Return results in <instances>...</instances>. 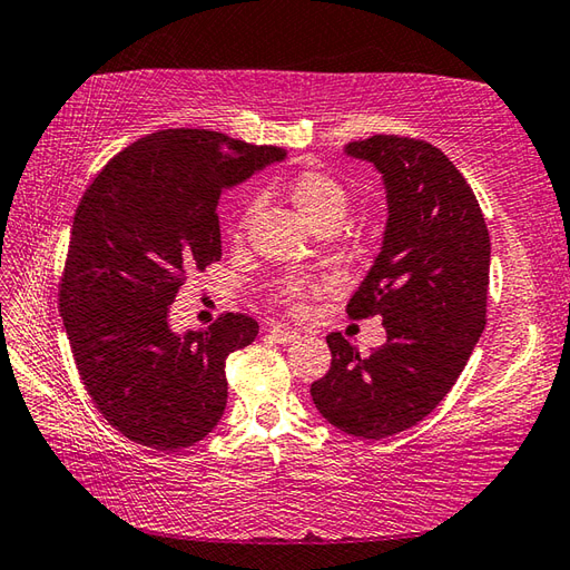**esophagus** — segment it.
<instances>
[{"mask_svg":"<svg viewBox=\"0 0 570 570\" xmlns=\"http://www.w3.org/2000/svg\"><path fill=\"white\" fill-rule=\"evenodd\" d=\"M269 337H272L274 343L288 345V343H296V341H298V333L284 328V325H272V328H269Z\"/></svg>","mask_w":570,"mask_h":570,"instance_id":"34e87169","label":"esophagus"}]
</instances>
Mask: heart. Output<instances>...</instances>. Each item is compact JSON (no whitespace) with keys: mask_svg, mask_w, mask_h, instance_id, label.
Wrapping results in <instances>:
<instances>
[{"mask_svg":"<svg viewBox=\"0 0 570 570\" xmlns=\"http://www.w3.org/2000/svg\"><path fill=\"white\" fill-rule=\"evenodd\" d=\"M286 190H288V198H292V203L296 205V210L311 227H318L328 220H337V223L343 220L347 193L337 178L316 171V168H306V171H298L292 180H288ZM247 215L249 210L239 217L237 235L242 233V227H245ZM311 288L313 286L306 282L288 278V282H284L282 288H278V298H282L286 306L301 308Z\"/></svg>","mask_w":570,"mask_h":570,"instance_id":"b5f03b06","label":"heart"}]
</instances>
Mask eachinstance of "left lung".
Here are the masks:
<instances>
[{
  "label": "left lung",
  "mask_w": 570,
  "mask_h": 570,
  "mask_svg": "<svg viewBox=\"0 0 570 570\" xmlns=\"http://www.w3.org/2000/svg\"><path fill=\"white\" fill-rule=\"evenodd\" d=\"M345 154L374 164L386 188L382 249L347 304L355 321L380 316L386 343L360 355L331 333V370L311 396L335 429L386 439L441 404L485 331L490 233L465 176L433 144L374 135Z\"/></svg>",
  "instance_id": "left-lung-1"
}]
</instances>
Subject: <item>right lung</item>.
<instances>
[{
    "mask_svg": "<svg viewBox=\"0 0 570 570\" xmlns=\"http://www.w3.org/2000/svg\"><path fill=\"white\" fill-rule=\"evenodd\" d=\"M284 156L220 131L161 129L119 151L85 190L58 308L85 390L129 441L168 453L220 421L225 360L259 325L223 313L180 335L168 328V306L193 272L223 257V188Z\"/></svg>",
    "mask_w": 570,
    "mask_h": 570,
    "instance_id": "add662e5",
    "label": "right lung"
}]
</instances>
